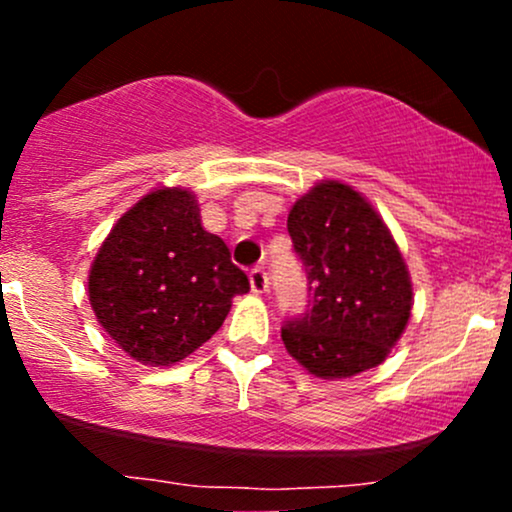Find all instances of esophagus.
Listing matches in <instances>:
<instances>
[{
    "instance_id": "esophagus-1",
    "label": "esophagus",
    "mask_w": 512,
    "mask_h": 512,
    "mask_svg": "<svg viewBox=\"0 0 512 512\" xmlns=\"http://www.w3.org/2000/svg\"><path fill=\"white\" fill-rule=\"evenodd\" d=\"M250 289L252 293H264L269 289V279H267V272H264V267H255L250 272Z\"/></svg>"
}]
</instances>
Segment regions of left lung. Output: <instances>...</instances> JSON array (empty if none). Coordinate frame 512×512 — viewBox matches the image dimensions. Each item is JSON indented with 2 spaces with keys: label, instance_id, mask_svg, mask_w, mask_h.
<instances>
[{
  "label": "left lung",
  "instance_id": "8db88e82",
  "mask_svg": "<svg viewBox=\"0 0 512 512\" xmlns=\"http://www.w3.org/2000/svg\"><path fill=\"white\" fill-rule=\"evenodd\" d=\"M289 236L308 274L305 313L281 327L308 373L351 378L385 361L411 315V279L395 238L354 187L317 182L293 204Z\"/></svg>",
  "mask_w": 512,
  "mask_h": 512
}]
</instances>
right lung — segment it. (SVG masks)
<instances>
[{"label":"right lung","instance_id":"1","mask_svg":"<svg viewBox=\"0 0 512 512\" xmlns=\"http://www.w3.org/2000/svg\"><path fill=\"white\" fill-rule=\"evenodd\" d=\"M250 291L226 243L204 231L197 199L163 187L115 223L88 274L103 330L134 361L170 366L223 325L233 296Z\"/></svg>","mask_w":512,"mask_h":512}]
</instances>
